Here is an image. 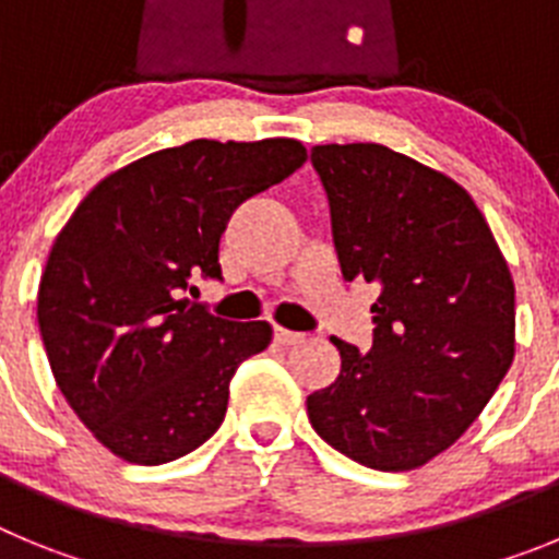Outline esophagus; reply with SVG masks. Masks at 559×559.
<instances>
[{"instance_id":"1","label":"esophagus","mask_w":559,"mask_h":559,"mask_svg":"<svg viewBox=\"0 0 559 559\" xmlns=\"http://www.w3.org/2000/svg\"><path fill=\"white\" fill-rule=\"evenodd\" d=\"M274 341L276 344H283V347H296V344H302L305 333H294V330L276 328L274 330Z\"/></svg>"}]
</instances>
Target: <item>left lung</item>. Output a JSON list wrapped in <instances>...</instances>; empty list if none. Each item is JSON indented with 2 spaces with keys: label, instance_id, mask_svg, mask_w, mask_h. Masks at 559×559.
I'll list each match as a JSON object with an SVG mask.
<instances>
[{
  "label": "left lung",
  "instance_id": "obj_1",
  "mask_svg": "<svg viewBox=\"0 0 559 559\" xmlns=\"http://www.w3.org/2000/svg\"><path fill=\"white\" fill-rule=\"evenodd\" d=\"M347 283L380 285L372 349L330 338L335 383L308 397L316 433L372 471H414L456 442L515 358V285L462 185L374 142L310 151Z\"/></svg>",
  "mask_w": 559,
  "mask_h": 559
}]
</instances>
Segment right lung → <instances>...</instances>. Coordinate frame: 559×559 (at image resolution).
<instances>
[{
  "instance_id": "right-lung-1",
  "label": "right lung",
  "mask_w": 559,
  "mask_h": 559,
  "mask_svg": "<svg viewBox=\"0 0 559 559\" xmlns=\"http://www.w3.org/2000/svg\"><path fill=\"white\" fill-rule=\"evenodd\" d=\"M305 159L285 136L165 147L106 176L58 231L38 328L58 389L114 456L165 464L221 428L231 374L274 330L226 322L181 290L221 280L231 212Z\"/></svg>"
}]
</instances>
